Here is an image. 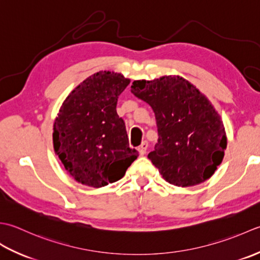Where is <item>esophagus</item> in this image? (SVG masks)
<instances>
[{
  "label": "esophagus",
  "mask_w": 260,
  "mask_h": 260,
  "mask_svg": "<svg viewBox=\"0 0 260 260\" xmlns=\"http://www.w3.org/2000/svg\"><path fill=\"white\" fill-rule=\"evenodd\" d=\"M147 148H148V142L147 141H142L141 145L138 147V150H139V153L141 156H144L146 151H147Z\"/></svg>",
  "instance_id": "1"
}]
</instances>
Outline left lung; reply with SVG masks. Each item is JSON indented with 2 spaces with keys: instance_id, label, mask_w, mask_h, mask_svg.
<instances>
[{
  "instance_id": "left-lung-1",
  "label": "left lung",
  "mask_w": 260,
  "mask_h": 260,
  "mask_svg": "<svg viewBox=\"0 0 260 260\" xmlns=\"http://www.w3.org/2000/svg\"><path fill=\"white\" fill-rule=\"evenodd\" d=\"M131 92L155 113L158 142L148 158L164 179L181 187L209 179L223 159L226 137L208 98L179 76L135 81Z\"/></svg>"
}]
</instances>
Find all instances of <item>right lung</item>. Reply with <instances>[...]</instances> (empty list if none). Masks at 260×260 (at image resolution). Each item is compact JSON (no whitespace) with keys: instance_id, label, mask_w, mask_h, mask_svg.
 Instances as JSON below:
<instances>
[{"instance_id":"add662e5","label":"right lung","mask_w":260,"mask_h":260,"mask_svg":"<svg viewBox=\"0 0 260 260\" xmlns=\"http://www.w3.org/2000/svg\"><path fill=\"white\" fill-rule=\"evenodd\" d=\"M129 84L122 74L101 71L63 101L52 141L56 155L78 183L96 188L114 183L137 159L124 121L116 113L118 99Z\"/></svg>"}]
</instances>
